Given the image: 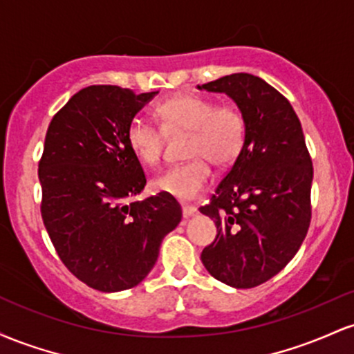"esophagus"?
I'll list each match as a JSON object with an SVG mask.
<instances>
[{"instance_id": "obj_1", "label": "esophagus", "mask_w": 354, "mask_h": 354, "mask_svg": "<svg viewBox=\"0 0 354 354\" xmlns=\"http://www.w3.org/2000/svg\"><path fill=\"white\" fill-rule=\"evenodd\" d=\"M181 209H183V216L185 218L193 216V214L196 213V208H194L193 205H181Z\"/></svg>"}]
</instances>
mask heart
I'll return each instance as SVG.
<instances>
[{
    "mask_svg": "<svg viewBox=\"0 0 354 354\" xmlns=\"http://www.w3.org/2000/svg\"><path fill=\"white\" fill-rule=\"evenodd\" d=\"M161 129L143 118H133L126 129V141L138 160L146 166L161 163L165 133H189L186 156L191 160L166 169L154 180V188L181 201L194 200L209 185L211 163L228 168L246 145L248 120L233 103L216 104L208 96L176 95L154 108Z\"/></svg>",
    "mask_w": 354,
    "mask_h": 354,
    "instance_id": "1",
    "label": "heart"
}]
</instances>
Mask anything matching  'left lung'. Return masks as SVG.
I'll use <instances>...</instances> for the list:
<instances>
[{
	"instance_id": "obj_1",
	"label": "left lung",
	"mask_w": 354,
	"mask_h": 354,
	"mask_svg": "<svg viewBox=\"0 0 354 354\" xmlns=\"http://www.w3.org/2000/svg\"><path fill=\"white\" fill-rule=\"evenodd\" d=\"M198 88L226 93L248 120L245 149L200 208L218 230L201 261L218 281L254 288L278 274L306 236L311 156L293 106L266 81L234 73Z\"/></svg>"
}]
</instances>
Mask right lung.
<instances>
[{
	"mask_svg": "<svg viewBox=\"0 0 354 354\" xmlns=\"http://www.w3.org/2000/svg\"><path fill=\"white\" fill-rule=\"evenodd\" d=\"M156 93L113 84L80 89L44 138L38 165L44 228L63 265L104 293L143 281L163 238L181 221L180 203L166 193L129 203L146 176L126 129Z\"/></svg>",
	"mask_w": 354,
	"mask_h": 354,
	"instance_id": "obj_1",
	"label": "right lung"
}]
</instances>
